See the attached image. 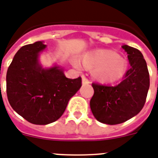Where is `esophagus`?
Instances as JSON below:
<instances>
[{
    "mask_svg": "<svg viewBox=\"0 0 158 158\" xmlns=\"http://www.w3.org/2000/svg\"><path fill=\"white\" fill-rule=\"evenodd\" d=\"M82 83H83V84H89L90 81H89V79H87L86 77L83 75V76H82Z\"/></svg>",
    "mask_w": 158,
    "mask_h": 158,
    "instance_id": "esophagus-1",
    "label": "esophagus"
}]
</instances>
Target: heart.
Instances as JSON below:
<instances>
[{"label":"heart","mask_w":158,"mask_h":158,"mask_svg":"<svg viewBox=\"0 0 158 158\" xmlns=\"http://www.w3.org/2000/svg\"><path fill=\"white\" fill-rule=\"evenodd\" d=\"M85 67L94 68V74L100 81L112 83L120 79L127 70V61L123 57L112 51L100 50L95 52L88 53L83 57ZM74 67L83 69L84 66L79 60H74Z\"/></svg>","instance_id":"1"}]
</instances>
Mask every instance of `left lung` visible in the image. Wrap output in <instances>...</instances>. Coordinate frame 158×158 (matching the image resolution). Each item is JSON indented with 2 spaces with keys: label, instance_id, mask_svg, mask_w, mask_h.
Returning <instances> with one entry per match:
<instances>
[{
  "label": "left lung",
  "instance_id": "left-lung-1",
  "mask_svg": "<svg viewBox=\"0 0 158 158\" xmlns=\"http://www.w3.org/2000/svg\"><path fill=\"white\" fill-rule=\"evenodd\" d=\"M122 48L127 52L130 64L122 81L115 86L92 84V112L99 122L107 125L120 124L139 114L149 89V73L142 53L128 45Z\"/></svg>",
  "mask_w": 158,
  "mask_h": 158
}]
</instances>
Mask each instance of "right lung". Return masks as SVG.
<instances>
[{
	"instance_id": "1",
	"label": "right lung",
	"mask_w": 158,
	"mask_h": 158,
	"mask_svg": "<svg viewBox=\"0 0 158 158\" xmlns=\"http://www.w3.org/2000/svg\"><path fill=\"white\" fill-rule=\"evenodd\" d=\"M46 48L43 42L22 47L6 74V94L11 107L34 125L58 120L82 86L81 77L68 79L58 65L43 68L38 58Z\"/></svg>"
}]
</instances>
